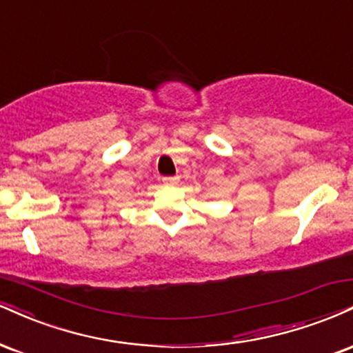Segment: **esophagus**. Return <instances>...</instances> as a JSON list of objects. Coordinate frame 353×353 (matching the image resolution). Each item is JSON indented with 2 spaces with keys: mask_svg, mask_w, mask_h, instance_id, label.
Returning a JSON list of instances; mask_svg holds the SVG:
<instances>
[{
  "mask_svg": "<svg viewBox=\"0 0 353 353\" xmlns=\"http://www.w3.org/2000/svg\"><path fill=\"white\" fill-rule=\"evenodd\" d=\"M163 182L165 185H176L179 182V177L177 176H169V177H163Z\"/></svg>",
  "mask_w": 353,
  "mask_h": 353,
  "instance_id": "esophagus-1",
  "label": "esophagus"
}]
</instances>
